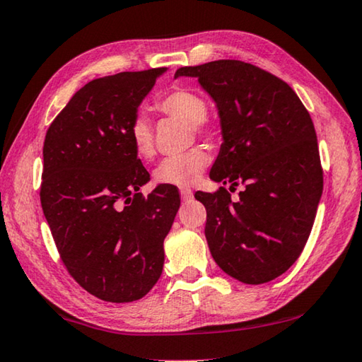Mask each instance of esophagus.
<instances>
[{
	"instance_id": "34e87169",
	"label": "esophagus",
	"mask_w": 362,
	"mask_h": 362,
	"mask_svg": "<svg viewBox=\"0 0 362 362\" xmlns=\"http://www.w3.org/2000/svg\"><path fill=\"white\" fill-rule=\"evenodd\" d=\"M180 196L183 201H189L193 199V192L189 188H180Z\"/></svg>"
}]
</instances>
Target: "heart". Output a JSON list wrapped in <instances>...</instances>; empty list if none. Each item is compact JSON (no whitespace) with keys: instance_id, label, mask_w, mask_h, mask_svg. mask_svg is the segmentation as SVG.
<instances>
[{"instance_id":"heart-1","label":"heart","mask_w":362,"mask_h":362,"mask_svg":"<svg viewBox=\"0 0 362 362\" xmlns=\"http://www.w3.org/2000/svg\"><path fill=\"white\" fill-rule=\"evenodd\" d=\"M161 112L188 123L196 134L210 133L207 122V103L201 95L188 88H175L163 96L156 104ZM129 141L136 155L142 160L152 158L155 153L153 129L148 118L137 115L129 124ZM210 158L202 148H192L188 152L163 160L155 169V180L161 185L189 187L199 180Z\"/></svg>"}]
</instances>
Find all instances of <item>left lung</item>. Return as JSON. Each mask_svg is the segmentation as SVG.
<instances>
[{"label":"left lung","instance_id":"1","mask_svg":"<svg viewBox=\"0 0 362 362\" xmlns=\"http://www.w3.org/2000/svg\"><path fill=\"white\" fill-rule=\"evenodd\" d=\"M196 77L218 110L221 147L210 179L240 182L198 192L207 210L206 239L216 264L247 285L267 284L299 258L323 193L317 133L290 85L238 60L180 68Z\"/></svg>","mask_w":362,"mask_h":362}]
</instances>
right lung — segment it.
Segmentation results:
<instances>
[{
    "instance_id": "obj_1",
    "label": "right lung",
    "mask_w": 362,
    "mask_h": 362,
    "mask_svg": "<svg viewBox=\"0 0 362 362\" xmlns=\"http://www.w3.org/2000/svg\"><path fill=\"white\" fill-rule=\"evenodd\" d=\"M168 68L120 72L71 98L44 141L41 204L68 272L106 302H133L161 277L163 242L180 196L158 185L129 141V124Z\"/></svg>"
}]
</instances>
